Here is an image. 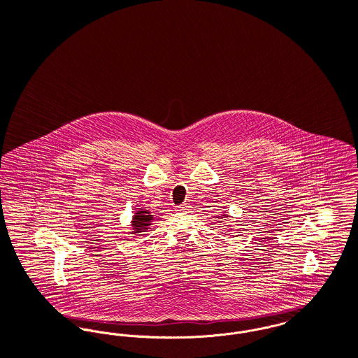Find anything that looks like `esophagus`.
<instances>
[{
    "label": "esophagus",
    "mask_w": 358,
    "mask_h": 358,
    "mask_svg": "<svg viewBox=\"0 0 358 358\" xmlns=\"http://www.w3.org/2000/svg\"><path fill=\"white\" fill-rule=\"evenodd\" d=\"M189 204L184 203V204H181V206H178V207H177V210H180V212H188V210H189Z\"/></svg>",
    "instance_id": "34e87169"
}]
</instances>
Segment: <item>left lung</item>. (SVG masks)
I'll list each match as a JSON object with an SVG mask.
<instances>
[{"label":"left lung","instance_id":"left-lung-1","mask_svg":"<svg viewBox=\"0 0 358 358\" xmlns=\"http://www.w3.org/2000/svg\"><path fill=\"white\" fill-rule=\"evenodd\" d=\"M223 216H224V215H223Z\"/></svg>","mask_w":358,"mask_h":358}]
</instances>
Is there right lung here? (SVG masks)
<instances>
[{"mask_svg": "<svg viewBox=\"0 0 358 358\" xmlns=\"http://www.w3.org/2000/svg\"><path fill=\"white\" fill-rule=\"evenodd\" d=\"M154 220V216L148 210H139L132 217V230L134 234L145 232L148 230V226H151V222Z\"/></svg>", "mask_w": 358, "mask_h": 358, "instance_id": "add662e5", "label": "right lung"}]
</instances>
